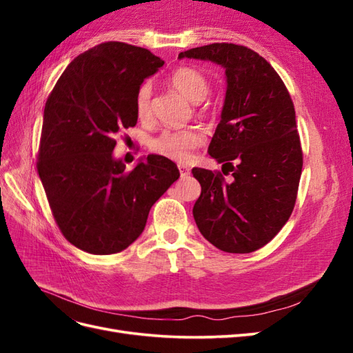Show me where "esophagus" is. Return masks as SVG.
I'll return each instance as SVG.
<instances>
[{
	"instance_id": "esophagus-1",
	"label": "esophagus",
	"mask_w": 353,
	"mask_h": 353,
	"mask_svg": "<svg viewBox=\"0 0 353 353\" xmlns=\"http://www.w3.org/2000/svg\"><path fill=\"white\" fill-rule=\"evenodd\" d=\"M178 169H179V174H181V176H183V178L188 176L190 172H191L190 168L187 165H178Z\"/></svg>"
}]
</instances>
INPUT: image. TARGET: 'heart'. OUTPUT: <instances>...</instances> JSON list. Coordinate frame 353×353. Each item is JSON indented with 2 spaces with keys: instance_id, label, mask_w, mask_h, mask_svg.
<instances>
[{
  "instance_id": "b5f03b06",
  "label": "heart",
  "mask_w": 353,
  "mask_h": 353,
  "mask_svg": "<svg viewBox=\"0 0 353 353\" xmlns=\"http://www.w3.org/2000/svg\"><path fill=\"white\" fill-rule=\"evenodd\" d=\"M172 83L185 99L193 103H200L209 92V82L205 74L193 68H178L169 77ZM153 85L150 82L141 83L135 95V112L138 119L145 121L152 114ZM205 143V134L196 128L188 130H165L152 138L150 150L159 156L185 163L193 156L196 148Z\"/></svg>"
}]
</instances>
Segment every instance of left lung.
I'll use <instances>...</instances> for the list:
<instances>
[{
	"mask_svg": "<svg viewBox=\"0 0 353 353\" xmlns=\"http://www.w3.org/2000/svg\"><path fill=\"white\" fill-rule=\"evenodd\" d=\"M179 59L215 61L225 69L227 94L209 154L222 172L194 168L201 185L193 208L201 236L228 253L268 244L296 205L303 153L290 94L258 52L215 44L179 52ZM231 172L230 183L223 178Z\"/></svg>",
	"mask_w": 353,
	"mask_h": 353,
	"instance_id": "8db88e82",
	"label": "left lung"
}]
</instances>
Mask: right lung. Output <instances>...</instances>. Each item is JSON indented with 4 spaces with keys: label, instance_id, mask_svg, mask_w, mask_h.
I'll use <instances>...</instances> for the list:
<instances>
[{
    "label": "right lung",
    "instance_id": "right-lung-1",
    "mask_svg": "<svg viewBox=\"0 0 353 353\" xmlns=\"http://www.w3.org/2000/svg\"><path fill=\"white\" fill-rule=\"evenodd\" d=\"M163 63L145 48L103 42L74 59L48 95L38 174L57 227L83 252L125 250L179 176L163 156L150 154L125 170L112 153L116 137L137 125L138 88Z\"/></svg>",
    "mask_w": 353,
    "mask_h": 353
}]
</instances>
